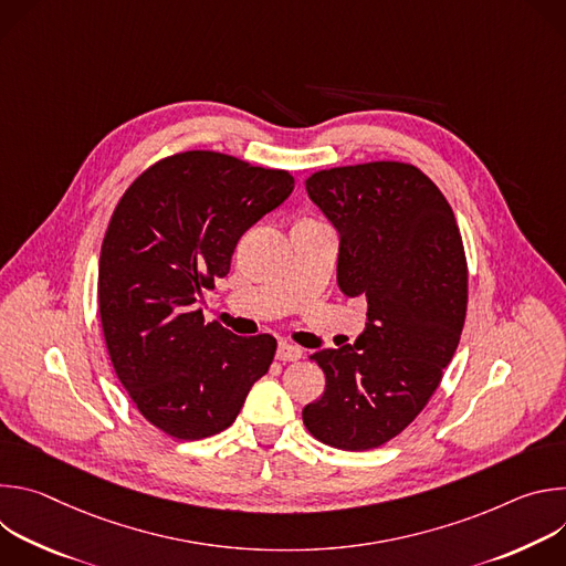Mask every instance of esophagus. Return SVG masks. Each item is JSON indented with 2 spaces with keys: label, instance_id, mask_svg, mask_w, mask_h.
Listing matches in <instances>:
<instances>
[{
  "label": "esophagus",
  "instance_id": "obj_1",
  "mask_svg": "<svg viewBox=\"0 0 566 566\" xmlns=\"http://www.w3.org/2000/svg\"><path fill=\"white\" fill-rule=\"evenodd\" d=\"M277 358H280L282 363L300 360V358H302V349L295 347V345H289V343H280V345H277Z\"/></svg>",
  "mask_w": 566,
  "mask_h": 566
}]
</instances>
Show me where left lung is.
<instances>
[{"label":"left lung","instance_id":"left-lung-1","mask_svg":"<svg viewBox=\"0 0 566 566\" xmlns=\"http://www.w3.org/2000/svg\"><path fill=\"white\" fill-rule=\"evenodd\" d=\"M306 192L338 230L336 280L347 297L367 300V322L354 345L313 354L327 385L302 421L317 441L360 452L417 419L457 352L463 244L441 190L408 164L322 170Z\"/></svg>","mask_w":566,"mask_h":566}]
</instances>
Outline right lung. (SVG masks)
<instances>
[{"instance_id":"obj_1","label":"right lung","mask_w":566,"mask_h":566,"mask_svg":"<svg viewBox=\"0 0 566 566\" xmlns=\"http://www.w3.org/2000/svg\"><path fill=\"white\" fill-rule=\"evenodd\" d=\"M293 184L228 154L184 151L145 170L112 214L98 269L105 343L138 412L175 439L232 426L273 363V336H234L197 304Z\"/></svg>"}]
</instances>
